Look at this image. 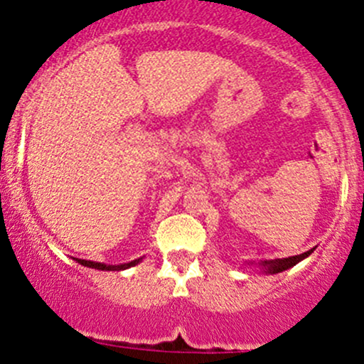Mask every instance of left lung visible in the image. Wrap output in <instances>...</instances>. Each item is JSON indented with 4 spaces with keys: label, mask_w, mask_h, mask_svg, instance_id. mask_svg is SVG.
Returning <instances> with one entry per match:
<instances>
[{
    "label": "left lung",
    "mask_w": 364,
    "mask_h": 364,
    "mask_svg": "<svg viewBox=\"0 0 364 364\" xmlns=\"http://www.w3.org/2000/svg\"><path fill=\"white\" fill-rule=\"evenodd\" d=\"M313 252H314V248H311V250L304 252V254H300V255H293V257L266 259V261H259V262L248 261V262H245V266H257V268L261 269L262 273H266V275H275V273L286 272V269L293 268V266L299 264L300 261H304L306 257H309Z\"/></svg>",
    "instance_id": "8db88e82"
}]
</instances>
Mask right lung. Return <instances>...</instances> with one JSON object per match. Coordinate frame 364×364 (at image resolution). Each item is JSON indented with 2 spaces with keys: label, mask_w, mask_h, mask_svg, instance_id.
<instances>
[{
  "label": "right lung",
  "mask_w": 364,
  "mask_h": 364,
  "mask_svg": "<svg viewBox=\"0 0 364 364\" xmlns=\"http://www.w3.org/2000/svg\"><path fill=\"white\" fill-rule=\"evenodd\" d=\"M143 261V257L134 259L130 262H124V264H105V262H95V261H85V259H76V262H80L82 266H87V268H95V269H102V272H121V269L132 268V266L139 264Z\"/></svg>",
  "instance_id": "obj_1"
}]
</instances>
